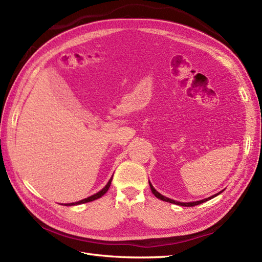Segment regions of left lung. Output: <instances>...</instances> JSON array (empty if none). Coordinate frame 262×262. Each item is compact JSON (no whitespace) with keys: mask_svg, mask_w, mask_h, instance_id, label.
<instances>
[{"mask_svg":"<svg viewBox=\"0 0 262 262\" xmlns=\"http://www.w3.org/2000/svg\"><path fill=\"white\" fill-rule=\"evenodd\" d=\"M149 187H151V190H152V192H153L154 196L157 197V198H159V199H161V200H163V202H166V203H172V204H176V205L186 206V207H192V206H196V205H199V204H202V203H205V202H207L208 199L214 198L215 196H217V194L221 193V192H219L217 194H214V196H211V197H209V198H206V199H203V200H199V202H192V203H179V202H176V200H172V199H170V198H166V197L162 196V194H161V193H159V192H158L157 190H155V189L153 188V186L151 185V182H149Z\"/></svg>","mask_w":262,"mask_h":262,"instance_id":"obj_1","label":"left lung"}]
</instances>
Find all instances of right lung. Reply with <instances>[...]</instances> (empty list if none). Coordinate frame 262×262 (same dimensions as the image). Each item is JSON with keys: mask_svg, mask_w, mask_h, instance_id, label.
Returning a JSON list of instances; mask_svg holds the SVG:
<instances>
[{"mask_svg": "<svg viewBox=\"0 0 262 262\" xmlns=\"http://www.w3.org/2000/svg\"><path fill=\"white\" fill-rule=\"evenodd\" d=\"M111 180H113V178H111V179L108 181V183H107V185H105V187L102 189V190H100V191H99V192H97L96 194H92L91 197H88V198H85V199H82V200H80V202L71 203V204H66V206H73V205L84 204V203L92 202V200H96V199H98V198H100V197H102L103 194L108 191V189H109V187H110V185H111Z\"/></svg>", "mask_w": 262, "mask_h": 262, "instance_id": "right-lung-1", "label": "right lung"}]
</instances>
